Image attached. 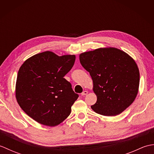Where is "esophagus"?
Masks as SVG:
<instances>
[{
  "instance_id": "obj_1",
  "label": "esophagus",
  "mask_w": 154,
  "mask_h": 154,
  "mask_svg": "<svg viewBox=\"0 0 154 154\" xmlns=\"http://www.w3.org/2000/svg\"><path fill=\"white\" fill-rule=\"evenodd\" d=\"M87 93H88V92L87 91H84L83 92L81 93V95L82 96H85V95H86V94H87Z\"/></svg>"
}]
</instances>
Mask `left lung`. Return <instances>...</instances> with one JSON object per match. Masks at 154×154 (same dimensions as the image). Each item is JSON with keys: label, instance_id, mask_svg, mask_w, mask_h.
<instances>
[{"label": "left lung", "instance_id": "1", "mask_svg": "<svg viewBox=\"0 0 154 154\" xmlns=\"http://www.w3.org/2000/svg\"><path fill=\"white\" fill-rule=\"evenodd\" d=\"M80 63L89 72L96 94L94 112L116 116L126 110L138 92L140 72L135 61L119 49L99 48L79 55Z\"/></svg>", "mask_w": 154, "mask_h": 154}]
</instances>
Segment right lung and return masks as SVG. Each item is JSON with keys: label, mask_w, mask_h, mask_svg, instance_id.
<instances>
[{"label": "right lung", "mask_w": 154, "mask_h": 154, "mask_svg": "<svg viewBox=\"0 0 154 154\" xmlns=\"http://www.w3.org/2000/svg\"><path fill=\"white\" fill-rule=\"evenodd\" d=\"M75 55L52 51L35 54L20 67L16 98L21 109L38 123L55 126L69 115L79 95L64 76L73 67Z\"/></svg>", "instance_id": "add662e5"}]
</instances>
